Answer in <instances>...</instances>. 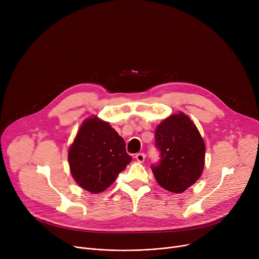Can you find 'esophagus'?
Masks as SVG:
<instances>
[{
  "mask_svg": "<svg viewBox=\"0 0 259 259\" xmlns=\"http://www.w3.org/2000/svg\"><path fill=\"white\" fill-rule=\"evenodd\" d=\"M135 158H137V160L139 162H143L145 160V158H146V155L144 153H138L137 155H135Z\"/></svg>",
  "mask_w": 259,
  "mask_h": 259,
  "instance_id": "34e87169",
  "label": "esophagus"
}]
</instances>
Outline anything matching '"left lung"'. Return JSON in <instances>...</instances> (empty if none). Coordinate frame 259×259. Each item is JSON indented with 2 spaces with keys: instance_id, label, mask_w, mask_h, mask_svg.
I'll list each match as a JSON object with an SVG mask.
<instances>
[{
  "instance_id": "8db88e82",
  "label": "left lung",
  "mask_w": 259,
  "mask_h": 259,
  "mask_svg": "<svg viewBox=\"0 0 259 259\" xmlns=\"http://www.w3.org/2000/svg\"><path fill=\"white\" fill-rule=\"evenodd\" d=\"M160 160L151 169L160 187L183 193L200 178L205 166V142L193 121L183 112L162 120L155 130Z\"/></svg>"
}]
</instances>
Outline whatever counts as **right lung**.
Returning <instances> with one entry per match:
<instances>
[{
	"instance_id": "add662e5",
	"label": "right lung",
	"mask_w": 259,
	"mask_h": 259,
	"mask_svg": "<svg viewBox=\"0 0 259 259\" xmlns=\"http://www.w3.org/2000/svg\"><path fill=\"white\" fill-rule=\"evenodd\" d=\"M131 159L125 141L97 116L84 120L68 152L74 181L94 194L110 187Z\"/></svg>"
}]
</instances>
